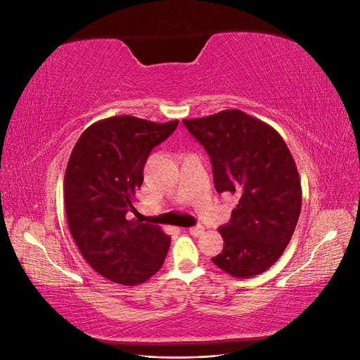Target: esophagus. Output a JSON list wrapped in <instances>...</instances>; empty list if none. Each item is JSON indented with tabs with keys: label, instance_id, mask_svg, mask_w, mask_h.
Masks as SVG:
<instances>
[{
	"label": "esophagus",
	"instance_id": "esophagus-1",
	"mask_svg": "<svg viewBox=\"0 0 360 360\" xmlns=\"http://www.w3.org/2000/svg\"><path fill=\"white\" fill-rule=\"evenodd\" d=\"M204 230H205V228H204L202 225H197V226L189 228V233H191V236H193V237H198V236H201V234L204 233Z\"/></svg>",
	"mask_w": 360,
	"mask_h": 360
}]
</instances>
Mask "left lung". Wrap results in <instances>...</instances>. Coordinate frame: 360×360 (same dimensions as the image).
Wrapping results in <instances>:
<instances>
[{"label": "left lung", "instance_id": "1", "mask_svg": "<svg viewBox=\"0 0 360 360\" xmlns=\"http://www.w3.org/2000/svg\"><path fill=\"white\" fill-rule=\"evenodd\" d=\"M210 156L216 191L236 195L224 249L213 263L234 278L274 266L296 230L302 186L285 141L270 124L238 110L183 120Z\"/></svg>", "mask_w": 360, "mask_h": 360}]
</instances>
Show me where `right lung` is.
<instances>
[{
    "label": "right lung",
    "mask_w": 360,
    "mask_h": 360,
    "mask_svg": "<svg viewBox=\"0 0 360 360\" xmlns=\"http://www.w3.org/2000/svg\"><path fill=\"white\" fill-rule=\"evenodd\" d=\"M177 124L110 117L86 127L72 150L64 176L69 230L86 263L115 284H143L168 254L171 237L160 226L126 214L135 212L150 151Z\"/></svg>",
    "instance_id": "1"
}]
</instances>
